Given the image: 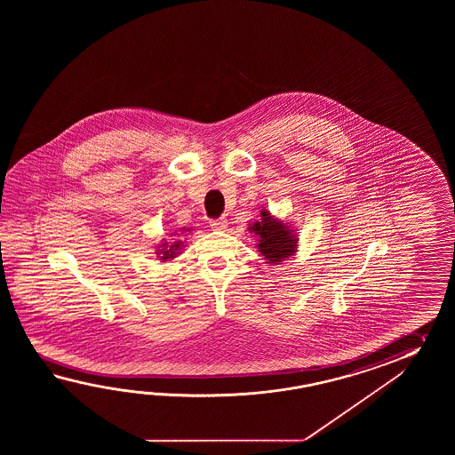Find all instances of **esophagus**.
<instances>
[{"instance_id":"34e87169","label":"esophagus","mask_w":455,"mask_h":455,"mask_svg":"<svg viewBox=\"0 0 455 455\" xmlns=\"http://www.w3.org/2000/svg\"><path fill=\"white\" fill-rule=\"evenodd\" d=\"M210 226H212V229H213V231H226V228H228V221H226L224 218H220V220H212V221H210Z\"/></svg>"}]
</instances>
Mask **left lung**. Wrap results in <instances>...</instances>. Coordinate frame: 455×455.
Masks as SVG:
<instances>
[{"mask_svg":"<svg viewBox=\"0 0 455 455\" xmlns=\"http://www.w3.org/2000/svg\"><path fill=\"white\" fill-rule=\"evenodd\" d=\"M251 232H255L259 243L255 245L267 263L280 265L281 261L288 260L298 251V235L291 229V226L278 218L271 216L268 210H261L260 220L249 226Z\"/></svg>","mask_w":455,"mask_h":455,"instance_id":"obj_1","label":"left lung"}]
</instances>
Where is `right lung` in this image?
<instances>
[{
    "label": "right lung",
    "mask_w": 455,
    "mask_h": 455,
    "mask_svg": "<svg viewBox=\"0 0 455 455\" xmlns=\"http://www.w3.org/2000/svg\"><path fill=\"white\" fill-rule=\"evenodd\" d=\"M180 249H182V242L177 241L172 243V245H169L167 242L164 243H159V249L156 251V253L159 255V259L161 260H171V259H175L177 257V253H180Z\"/></svg>",
    "instance_id": "1"
}]
</instances>
